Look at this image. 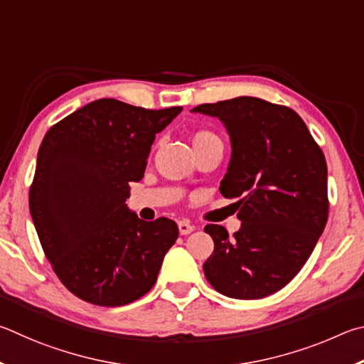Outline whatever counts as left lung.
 <instances>
[{
	"label": "left lung",
	"mask_w": 364,
	"mask_h": 364,
	"mask_svg": "<svg viewBox=\"0 0 364 364\" xmlns=\"http://www.w3.org/2000/svg\"><path fill=\"white\" fill-rule=\"evenodd\" d=\"M166 127L156 110L95 100L44 136L30 213L62 284L102 307L145 296L178 228L166 218L131 211L129 182L144 177L150 146ZM153 219V218H150Z\"/></svg>",
	"instance_id": "left-lung-1"
}]
</instances>
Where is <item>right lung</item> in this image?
Returning <instances> with one entry per match:
<instances>
[{
  "mask_svg": "<svg viewBox=\"0 0 364 364\" xmlns=\"http://www.w3.org/2000/svg\"><path fill=\"white\" fill-rule=\"evenodd\" d=\"M192 112L219 118L232 158L220 193L237 198L241 227L228 238L211 228L206 279L233 299H264L294 278L328 220V168L307 126L289 108L257 97L203 104Z\"/></svg>",
  "mask_w": 364,
  "mask_h": 364,
  "instance_id": "1",
  "label": "right lung"
}]
</instances>
